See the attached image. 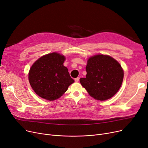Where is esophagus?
<instances>
[{
  "mask_svg": "<svg viewBox=\"0 0 148 148\" xmlns=\"http://www.w3.org/2000/svg\"><path fill=\"white\" fill-rule=\"evenodd\" d=\"M79 80H80V78H79V77H77V78H75V79H74V80H75V82H78L79 81Z\"/></svg>",
  "mask_w": 148,
  "mask_h": 148,
  "instance_id": "esophagus-1",
  "label": "esophagus"
}]
</instances>
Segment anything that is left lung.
<instances>
[{
    "label": "left lung",
    "instance_id": "1",
    "mask_svg": "<svg viewBox=\"0 0 148 148\" xmlns=\"http://www.w3.org/2000/svg\"><path fill=\"white\" fill-rule=\"evenodd\" d=\"M86 70V78L80 79V82L94 98L100 101L110 99L120 89L123 71L118 62L112 57L98 54L90 58Z\"/></svg>",
    "mask_w": 148,
    "mask_h": 148
}]
</instances>
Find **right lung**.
Segmentation results:
<instances>
[{
	"label": "right lung",
	"mask_w": 148,
	"mask_h": 148,
	"mask_svg": "<svg viewBox=\"0 0 148 148\" xmlns=\"http://www.w3.org/2000/svg\"><path fill=\"white\" fill-rule=\"evenodd\" d=\"M65 56L57 53L43 56L30 68L29 80L31 87L40 97L49 101L60 98L74 80L64 66Z\"/></svg>",
	"instance_id": "right-lung-1"
}]
</instances>
